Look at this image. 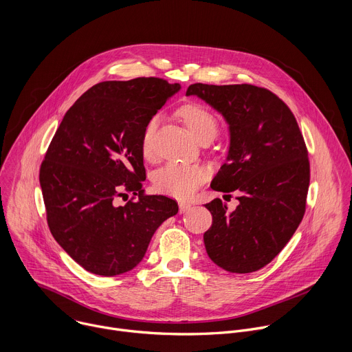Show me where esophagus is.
I'll return each instance as SVG.
<instances>
[{
	"label": "esophagus",
	"mask_w": 352,
	"mask_h": 352,
	"mask_svg": "<svg viewBox=\"0 0 352 352\" xmlns=\"http://www.w3.org/2000/svg\"><path fill=\"white\" fill-rule=\"evenodd\" d=\"M178 206H179V213H185L192 206V204H189V202H179Z\"/></svg>",
	"instance_id": "obj_1"
}]
</instances>
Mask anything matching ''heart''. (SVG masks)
Listing matches in <instances>:
<instances>
[{
	"label": "heart",
	"instance_id": "heart-1",
	"mask_svg": "<svg viewBox=\"0 0 352 352\" xmlns=\"http://www.w3.org/2000/svg\"><path fill=\"white\" fill-rule=\"evenodd\" d=\"M178 116L196 140L212 139L219 128L214 114L199 103H186L178 109ZM157 128V120L150 118L143 128L140 150L144 159L153 157V136ZM206 168L199 164L168 163L153 177V185L160 193L178 199L190 197L206 179Z\"/></svg>",
	"mask_w": 352,
	"mask_h": 352
}]
</instances>
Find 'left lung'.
<instances>
[{
  "instance_id": "1",
  "label": "left lung",
  "mask_w": 352,
  "mask_h": 352,
  "mask_svg": "<svg viewBox=\"0 0 352 352\" xmlns=\"http://www.w3.org/2000/svg\"><path fill=\"white\" fill-rule=\"evenodd\" d=\"M192 94L230 129L227 162L210 186L241 192L234 212L221 199L205 205L213 216L206 252L230 273L256 272L281 252L305 214L311 171L304 136L288 106L265 87L193 83Z\"/></svg>"
}]
</instances>
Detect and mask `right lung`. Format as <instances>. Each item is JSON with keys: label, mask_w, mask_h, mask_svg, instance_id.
<instances>
[{"label": "right lung", "mask_w": 352, "mask_h": 352, "mask_svg": "<svg viewBox=\"0 0 352 352\" xmlns=\"http://www.w3.org/2000/svg\"><path fill=\"white\" fill-rule=\"evenodd\" d=\"M179 89L160 78L100 82L67 111L47 148L38 178L48 228L93 274L132 270L162 223L178 213L175 200L143 193L140 139ZM128 192L138 199L118 207Z\"/></svg>", "instance_id": "right-lung-1"}]
</instances>
